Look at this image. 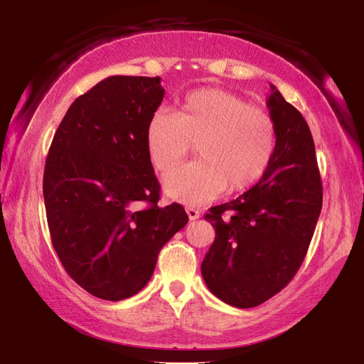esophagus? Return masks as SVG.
<instances>
[{"label": "esophagus", "instance_id": "obj_1", "mask_svg": "<svg viewBox=\"0 0 364 364\" xmlns=\"http://www.w3.org/2000/svg\"><path fill=\"white\" fill-rule=\"evenodd\" d=\"M186 212H187V215H188V218H191V220H197V218L200 217V212H198L197 208H193V207H187Z\"/></svg>", "mask_w": 364, "mask_h": 364}]
</instances>
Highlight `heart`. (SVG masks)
<instances>
[{"label": "heart", "mask_w": 364, "mask_h": 364, "mask_svg": "<svg viewBox=\"0 0 364 364\" xmlns=\"http://www.w3.org/2000/svg\"><path fill=\"white\" fill-rule=\"evenodd\" d=\"M192 143L199 161L168 172L164 191L177 202L202 205L223 188L245 191L267 172L277 126L270 114L237 94L198 89L183 97L177 114L157 107L146 129L149 159L161 172L181 160Z\"/></svg>", "instance_id": "heart-1"}]
</instances>
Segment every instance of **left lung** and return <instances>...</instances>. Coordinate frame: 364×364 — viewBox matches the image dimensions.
Wrapping results in <instances>:
<instances>
[{
    "label": "left lung",
    "instance_id": "left-lung-1",
    "mask_svg": "<svg viewBox=\"0 0 364 364\" xmlns=\"http://www.w3.org/2000/svg\"><path fill=\"white\" fill-rule=\"evenodd\" d=\"M267 107L277 126L270 167L235 200L212 207L215 240L202 262L213 295L237 308L262 305L303 263L321 212L323 188L310 127L270 84Z\"/></svg>",
    "mask_w": 364,
    "mask_h": 364
}]
</instances>
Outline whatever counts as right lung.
<instances>
[{
  "label": "right lung",
  "mask_w": 364,
  "mask_h": 364,
  "mask_svg": "<svg viewBox=\"0 0 364 364\" xmlns=\"http://www.w3.org/2000/svg\"><path fill=\"white\" fill-rule=\"evenodd\" d=\"M164 94L159 76L102 79L71 104L49 147L43 196L53 247L68 275L102 300L141 291L161 248L188 222L178 203L157 205L146 147Z\"/></svg>",
  "instance_id": "1"
}]
</instances>
